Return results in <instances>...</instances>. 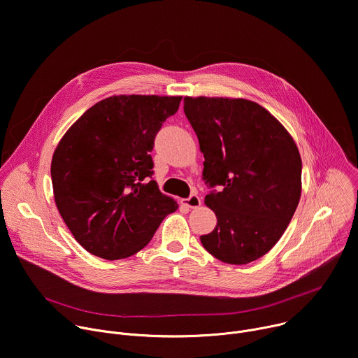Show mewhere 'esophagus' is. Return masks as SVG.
<instances>
[{
	"label": "esophagus",
	"mask_w": 358,
	"mask_h": 358,
	"mask_svg": "<svg viewBox=\"0 0 358 358\" xmlns=\"http://www.w3.org/2000/svg\"><path fill=\"white\" fill-rule=\"evenodd\" d=\"M182 203L188 208H198L201 206V198L196 194H192L189 198L182 199Z\"/></svg>",
	"instance_id": "obj_1"
}]
</instances>
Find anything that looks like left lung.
<instances>
[{
    "instance_id": "8db88e82",
    "label": "left lung",
    "mask_w": 358,
    "mask_h": 358,
    "mask_svg": "<svg viewBox=\"0 0 358 358\" xmlns=\"http://www.w3.org/2000/svg\"><path fill=\"white\" fill-rule=\"evenodd\" d=\"M184 112L203 155L206 196L217 227L201 243L213 257L245 265L268 253L286 231L301 194V159L285 126L242 97L185 96Z\"/></svg>"
}]
</instances>
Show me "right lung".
Wrapping results in <instances>:
<instances>
[{
    "label": "right lung",
    "mask_w": 358,
    "mask_h": 358,
    "mask_svg": "<svg viewBox=\"0 0 358 358\" xmlns=\"http://www.w3.org/2000/svg\"><path fill=\"white\" fill-rule=\"evenodd\" d=\"M180 101L181 96L113 94L87 109L58 143L50 163L57 208L94 257H131L177 210L148 177L155 137Z\"/></svg>",
    "instance_id": "obj_1"
}]
</instances>
